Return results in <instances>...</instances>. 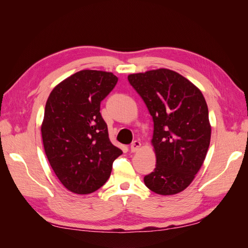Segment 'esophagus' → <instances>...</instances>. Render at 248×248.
<instances>
[{
    "label": "esophagus",
    "instance_id": "34e87169",
    "mask_svg": "<svg viewBox=\"0 0 248 248\" xmlns=\"http://www.w3.org/2000/svg\"><path fill=\"white\" fill-rule=\"evenodd\" d=\"M140 147H141L140 141H138V140L133 141L131 144V152L132 153H136V152H138L139 149H140Z\"/></svg>",
    "mask_w": 248,
    "mask_h": 248
}]
</instances>
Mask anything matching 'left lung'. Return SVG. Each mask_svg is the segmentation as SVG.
<instances>
[{"label":"left lung","mask_w":248,"mask_h":248,"mask_svg":"<svg viewBox=\"0 0 248 248\" xmlns=\"http://www.w3.org/2000/svg\"><path fill=\"white\" fill-rule=\"evenodd\" d=\"M154 120V172L144 185L158 195H176L195 179L207 154L212 126L198 87L173 70L160 68L128 76Z\"/></svg>","instance_id":"obj_1"}]
</instances>
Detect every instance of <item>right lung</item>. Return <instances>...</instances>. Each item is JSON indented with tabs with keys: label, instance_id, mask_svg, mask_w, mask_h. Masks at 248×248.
<instances>
[{
	"label": "right lung",
	"instance_id": "add662e5",
	"mask_svg": "<svg viewBox=\"0 0 248 248\" xmlns=\"http://www.w3.org/2000/svg\"><path fill=\"white\" fill-rule=\"evenodd\" d=\"M118 78L112 72L81 70L50 93L41 126L44 150L56 177L70 192L91 194L109 179L123 151L113 145L100 103Z\"/></svg>",
	"mask_w": 248,
	"mask_h": 248
}]
</instances>
